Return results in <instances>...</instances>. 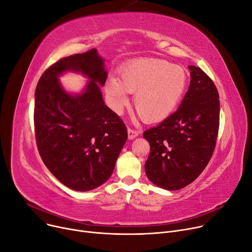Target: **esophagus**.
Masks as SVG:
<instances>
[{"mask_svg":"<svg viewBox=\"0 0 252 252\" xmlns=\"http://www.w3.org/2000/svg\"><path fill=\"white\" fill-rule=\"evenodd\" d=\"M127 131H128V138L129 139H134L135 137H137L139 134V132L137 130H134L132 128H128Z\"/></svg>","mask_w":252,"mask_h":252,"instance_id":"34e87169","label":"esophagus"}]
</instances>
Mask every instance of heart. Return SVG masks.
<instances>
[{"mask_svg": "<svg viewBox=\"0 0 252 252\" xmlns=\"http://www.w3.org/2000/svg\"><path fill=\"white\" fill-rule=\"evenodd\" d=\"M121 81L110 76L105 90L112 109L121 114L129 105V93L135 94L134 104L147 122H159L172 114L187 89L186 70L158 59H140L128 63L121 70Z\"/></svg>", "mask_w": 252, "mask_h": 252, "instance_id": "obj_1", "label": "heart"}]
</instances>
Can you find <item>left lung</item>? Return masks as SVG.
I'll return each instance as SVG.
<instances>
[{"label": "left lung", "instance_id": "obj_1", "mask_svg": "<svg viewBox=\"0 0 252 252\" xmlns=\"http://www.w3.org/2000/svg\"><path fill=\"white\" fill-rule=\"evenodd\" d=\"M190 83L179 109L143 133L150 153L147 178L159 188L175 190L195 181L214 152L220 120L218 90L200 68L189 65Z\"/></svg>", "mask_w": 252, "mask_h": 252}]
</instances>
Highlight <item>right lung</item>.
<instances>
[{
  "instance_id": "right-lung-1",
  "label": "right lung",
  "mask_w": 252,
  "mask_h": 252,
  "mask_svg": "<svg viewBox=\"0 0 252 252\" xmlns=\"http://www.w3.org/2000/svg\"><path fill=\"white\" fill-rule=\"evenodd\" d=\"M81 72L90 82L84 93L69 95L58 76ZM107 71L94 48L60 60L41 75L35 91L34 127L40 157L52 175L67 188L86 191L112 175L127 140V128L105 105L100 86Z\"/></svg>"
}]
</instances>
